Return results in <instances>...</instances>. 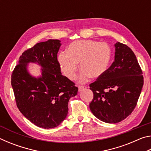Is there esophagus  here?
<instances>
[{
  "mask_svg": "<svg viewBox=\"0 0 151 151\" xmlns=\"http://www.w3.org/2000/svg\"><path fill=\"white\" fill-rule=\"evenodd\" d=\"M86 86L84 85H78V91H81L83 89L86 88Z\"/></svg>",
  "mask_w": 151,
  "mask_h": 151,
  "instance_id": "obj_1",
  "label": "esophagus"
}]
</instances>
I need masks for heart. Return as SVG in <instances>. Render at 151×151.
Masks as SVG:
<instances>
[{
	"label": "heart",
	"instance_id": "obj_1",
	"mask_svg": "<svg viewBox=\"0 0 151 151\" xmlns=\"http://www.w3.org/2000/svg\"><path fill=\"white\" fill-rule=\"evenodd\" d=\"M111 49L104 42L93 40H80L71 42L67 51L58 55L61 70L66 77L75 78L78 63L82 68L79 81L84 83L91 76L96 78L105 72L111 58Z\"/></svg>",
	"mask_w": 151,
	"mask_h": 151
}]
</instances>
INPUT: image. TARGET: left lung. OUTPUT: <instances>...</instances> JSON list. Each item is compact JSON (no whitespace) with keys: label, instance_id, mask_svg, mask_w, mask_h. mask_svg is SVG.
I'll return each instance as SVG.
<instances>
[{"label":"left lung","instance_id":"1","mask_svg":"<svg viewBox=\"0 0 151 151\" xmlns=\"http://www.w3.org/2000/svg\"><path fill=\"white\" fill-rule=\"evenodd\" d=\"M114 61L89 85L94 97L89 104L97 119L107 123L121 122L131 114L144 83L142 72L131 48L115 44Z\"/></svg>","mask_w":151,"mask_h":151}]
</instances>
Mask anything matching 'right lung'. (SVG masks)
Here are the masks:
<instances>
[{"instance_id":"obj_1","label":"right lung","mask_w":151,"mask_h":151,"mask_svg":"<svg viewBox=\"0 0 151 151\" xmlns=\"http://www.w3.org/2000/svg\"><path fill=\"white\" fill-rule=\"evenodd\" d=\"M60 42L50 39L25 50L11 76L18 109L28 120L43 129L57 127L65 119L68 101L78 90L61 74L57 60ZM29 62L42 66V77L37 79L29 75L26 69Z\"/></svg>"}]
</instances>
